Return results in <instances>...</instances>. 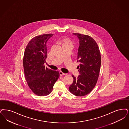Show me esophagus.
<instances>
[{"label": "esophagus", "instance_id": "34e87169", "mask_svg": "<svg viewBox=\"0 0 129 129\" xmlns=\"http://www.w3.org/2000/svg\"><path fill=\"white\" fill-rule=\"evenodd\" d=\"M59 74H60V75L62 76V75H66L67 74L63 73V72H62L61 71H60V72H59Z\"/></svg>", "mask_w": 129, "mask_h": 129}]
</instances>
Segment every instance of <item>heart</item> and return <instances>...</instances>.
<instances>
[{"mask_svg":"<svg viewBox=\"0 0 129 129\" xmlns=\"http://www.w3.org/2000/svg\"><path fill=\"white\" fill-rule=\"evenodd\" d=\"M62 45H72V42L69 39H65L62 41Z\"/></svg>","mask_w":129,"mask_h":129,"instance_id":"1","label":"heart"}]
</instances>
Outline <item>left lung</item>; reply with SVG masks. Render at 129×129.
<instances>
[{
  "instance_id": "obj_1",
  "label": "left lung",
  "mask_w": 129,
  "mask_h": 129,
  "mask_svg": "<svg viewBox=\"0 0 129 129\" xmlns=\"http://www.w3.org/2000/svg\"><path fill=\"white\" fill-rule=\"evenodd\" d=\"M79 40L77 59L80 75H72L73 82L69 90L74 95L84 96L90 93L96 85L101 66V58L98 45L91 36L73 33Z\"/></svg>"
}]
</instances>
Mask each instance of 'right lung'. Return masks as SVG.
<instances>
[{
    "label": "right lung",
    "mask_w": 129,
    "mask_h": 129,
    "mask_svg": "<svg viewBox=\"0 0 129 129\" xmlns=\"http://www.w3.org/2000/svg\"><path fill=\"white\" fill-rule=\"evenodd\" d=\"M53 34H44L32 38L27 45L23 64L25 78L29 87L38 96L50 93L59 76L58 71L44 65L47 57L46 43Z\"/></svg>",
    "instance_id": "1"
}]
</instances>
